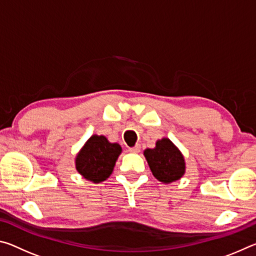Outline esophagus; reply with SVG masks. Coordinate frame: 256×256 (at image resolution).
I'll list each match as a JSON object with an SVG mask.
<instances>
[{
  "label": "esophagus",
  "instance_id": "esophagus-1",
  "mask_svg": "<svg viewBox=\"0 0 256 256\" xmlns=\"http://www.w3.org/2000/svg\"><path fill=\"white\" fill-rule=\"evenodd\" d=\"M140 149H141V146H138V144H136V146L128 148V151H130V152H132V154H138V152H140Z\"/></svg>",
  "mask_w": 256,
  "mask_h": 256
}]
</instances>
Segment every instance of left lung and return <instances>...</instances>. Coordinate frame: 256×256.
<instances>
[{
    "mask_svg": "<svg viewBox=\"0 0 256 256\" xmlns=\"http://www.w3.org/2000/svg\"><path fill=\"white\" fill-rule=\"evenodd\" d=\"M144 154L152 175L164 184L178 180L185 174L184 156L168 138L158 140L154 148L146 149Z\"/></svg>",
    "mask_w": 256,
    "mask_h": 256,
    "instance_id": "obj_1",
    "label": "left lung"
}]
</instances>
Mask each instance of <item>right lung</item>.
Returning <instances> with one entry per match:
<instances>
[{
	"mask_svg": "<svg viewBox=\"0 0 256 256\" xmlns=\"http://www.w3.org/2000/svg\"><path fill=\"white\" fill-rule=\"evenodd\" d=\"M120 154L122 146L118 144H112L106 136L94 134L76 154V170L86 180L100 183L112 175Z\"/></svg>",
	"mask_w": 256,
	"mask_h": 256,
	"instance_id": "1",
	"label": "right lung"
}]
</instances>
